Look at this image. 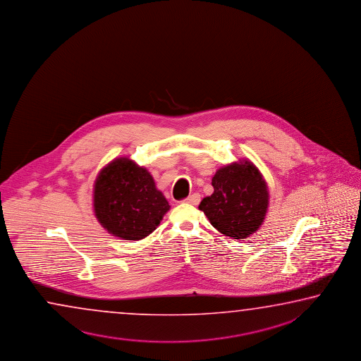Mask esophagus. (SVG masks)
Instances as JSON below:
<instances>
[{
    "label": "esophagus",
    "instance_id": "1",
    "mask_svg": "<svg viewBox=\"0 0 361 361\" xmlns=\"http://www.w3.org/2000/svg\"><path fill=\"white\" fill-rule=\"evenodd\" d=\"M200 201H201V197H200L198 193H193V195H190V197H187L185 200H183L184 203H190V204H193V206H197Z\"/></svg>",
    "mask_w": 361,
    "mask_h": 361
}]
</instances>
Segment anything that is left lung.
I'll return each mask as SVG.
<instances>
[{
	"label": "left lung",
	"mask_w": 361,
	"mask_h": 361,
	"mask_svg": "<svg viewBox=\"0 0 361 361\" xmlns=\"http://www.w3.org/2000/svg\"><path fill=\"white\" fill-rule=\"evenodd\" d=\"M214 193L204 197L200 209L225 236L246 238L255 233L269 206L268 185L249 160L225 165L212 178Z\"/></svg>",
	"instance_id": "1"
}]
</instances>
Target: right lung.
<instances>
[{"label": "right lung", "instance_id": "add662e5", "mask_svg": "<svg viewBox=\"0 0 361 361\" xmlns=\"http://www.w3.org/2000/svg\"><path fill=\"white\" fill-rule=\"evenodd\" d=\"M169 208L152 174L128 158L112 160L96 178L94 216L116 238L134 241L147 238Z\"/></svg>", "mask_w": 361, "mask_h": 361}]
</instances>
